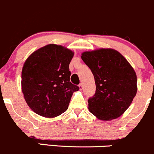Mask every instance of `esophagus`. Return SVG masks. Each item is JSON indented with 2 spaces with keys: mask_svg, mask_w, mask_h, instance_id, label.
Here are the masks:
<instances>
[{
  "mask_svg": "<svg viewBox=\"0 0 154 154\" xmlns=\"http://www.w3.org/2000/svg\"><path fill=\"white\" fill-rule=\"evenodd\" d=\"M79 88H80V89H83V83H80V84H79Z\"/></svg>",
  "mask_w": 154,
  "mask_h": 154,
  "instance_id": "1",
  "label": "esophagus"
}]
</instances>
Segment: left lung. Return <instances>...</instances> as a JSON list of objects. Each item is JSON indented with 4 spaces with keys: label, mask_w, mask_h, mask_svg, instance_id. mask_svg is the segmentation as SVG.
<instances>
[{
    "label": "left lung",
    "mask_w": 154,
    "mask_h": 154,
    "mask_svg": "<svg viewBox=\"0 0 154 154\" xmlns=\"http://www.w3.org/2000/svg\"><path fill=\"white\" fill-rule=\"evenodd\" d=\"M81 59L93 74L96 86L95 95L88 100L89 111L101 120L120 117L137 93L135 70L113 49L84 52Z\"/></svg>",
    "instance_id": "1"
}]
</instances>
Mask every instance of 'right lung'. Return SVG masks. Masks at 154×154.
Segmentation results:
<instances>
[{
    "mask_svg": "<svg viewBox=\"0 0 154 154\" xmlns=\"http://www.w3.org/2000/svg\"><path fill=\"white\" fill-rule=\"evenodd\" d=\"M74 52L48 44L31 53L22 71V91L25 101L37 114L53 118L68 108L79 87L70 82L69 64Z\"/></svg>",
    "mask_w": 154,
    "mask_h": 154,
    "instance_id": "1",
    "label": "right lung"
}]
</instances>
